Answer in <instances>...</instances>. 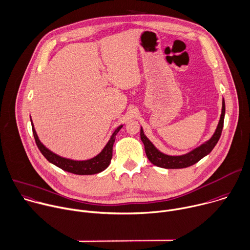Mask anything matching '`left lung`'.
I'll use <instances>...</instances> for the list:
<instances>
[{"mask_svg":"<svg viewBox=\"0 0 250 250\" xmlns=\"http://www.w3.org/2000/svg\"><path fill=\"white\" fill-rule=\"evenodd\" d=\"M225 113H226V105H225V99L223 98L221 117L213 136L202 145L193 148L189 153L180 155V156H170L161 152L160 149H158L155 146V145L147 139V137L144 133L143 128L141 127V140L145 146V152H146V158L153 165L159 167L167 168V169L185 168L193 166L194 164L198 163L201 159L209 155L212 152V149L215 147V146L217 145L224 127Z\"/></svg>","mask_w":250,"mask_h":250,"instance_id":"left-lung-1","label":"left lung"}]
</instances>
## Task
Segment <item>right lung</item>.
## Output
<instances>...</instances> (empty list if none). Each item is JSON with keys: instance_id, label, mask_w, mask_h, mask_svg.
<instances>
[{"instance_id": "1", "label": "right lung", "mask_w": 250, "mask_h": 250, "mask_svg": "<svg viewBox=\"0 0 250 250\" xmlns=\"http://www.w3.org/2000/svg\"><path fill=\"white\" fill-rule=\"evenodd\" d=\"M31 121V126H32V132L33 136L36 142V145L39 148V151L41 154L45 157V159L49 162L53 164L54 166L60 167L61 169L74 173V174H79V175H91V174H97L99 172L104 171V169L107 168V167L110 165V161L112 159V149H113V145L115 142V138L117 133L120 131V129L123 127V125L118 126L112 135L110 136V139L108 140L107 144L104 146V147L102 149V152L97 154L95 157L88 159V160H83V161H78V160H71L67 158H63L52 151H50L48 147H46L39 140L37 133L34 129V125Z\"/></svg>"}]
</instances>
